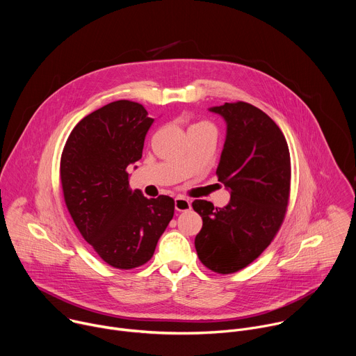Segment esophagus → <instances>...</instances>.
Segmentation results:
<instances>
[{
	"mask_svg": "<svg viewBox=\"0 0 356 356\" xmlns=\"http://www.w3.org/2000/svg\"><path fill=\"white\" fill-rule=\"evenodd\" d=\"M175 209H176V211H180V213L188 211L191 209V202L187 198L179 195L175 198Z\"/></svg>",
	"mask_w": 356,
	"mask_h": 356,
	"instance_id": "esophagus-1",
	"label": "esophagus"
}]
</instances>
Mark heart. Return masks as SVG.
<instances>
[{
	"instance_id": "heart-1",
	"label": "heart",
	"mask_w": 356,
	"mask_h": 356,
	"mask_svg": "<svg viewBox=\"0 0 356 356\" xmlns=\"http://www.w3.org/2000/svg\"><path fill=\"white\" fill-rule=\"evenodd\" d=\"M201 127H210L209 124H204V122H200V124H194L190 127V129H194V128H201Z\"/></svg>"
}]
</instances>
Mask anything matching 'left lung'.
<instances>
[{"label": "left lung", "mask_w": 356, "mask_h": 356, "mask_svg": "<svg viewBox=\"0 0 356 356\" xmlns=\"http://www.w3.org/2000/svg\"><path fill=\"white\" fill-rule=\"evenodd\" d=\"M227 122L217 168L218 181L231 193L224 209L194 200L202 218L194 239L201 264L221 275L252 264L280 229L290 197V152L276 122L255 106L236 101L210 108Z\"/></svg>", "instance_id": "1"}]
</instances>
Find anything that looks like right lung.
I'll return each mask as SVG.
<instances>
[{
  "instance_id": "1",
  "label": "right lung",
  "mask_w": 356,
  "mask_h": 356,
  "mask_svg": "<svg viewBox=\"0 0 356 356\" xmlns=\"http://www.w3.org/2000/svg\"><path fill=\"white\" fill-rule=\"evenodd\" d=\"M152 122L142 104L118 99L84 117L62 152L66 207L97 255L117 269L142 266L154 257L175 214L172 197L146 198L129 187L127 169L142 158Z\"/></svg>"
}]
</instances>
